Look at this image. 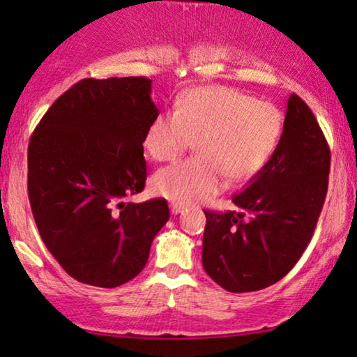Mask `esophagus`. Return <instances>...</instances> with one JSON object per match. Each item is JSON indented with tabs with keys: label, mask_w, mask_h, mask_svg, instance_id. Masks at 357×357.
<instances>
[{
	"label": "esophagus",
	"mask_w": 357,
	"mask_h": 357,
	"mask_svg": "<svg viewBox=\"0 0 357 357\" xmlns=\"http://www.w3.org/2000/svg\"><path fill=\"white\" fill-rule=\"evenodd\" d=\"M184 208H185V206L181 205V204H172V205H169V210H172L173 215H178V213L184 211Z\"/></svg>",
	"instance_id": "esophagus-1"
}]
</instances>
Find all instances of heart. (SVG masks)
Listing matches in <instances>:
<instances>
[{
	"label": "heart",
	"instance_id": "b5f03b06",
	"mask_svg": "<svg viewBox=\"0 0 357 357\" xmlns=\"http://www.w3.org/2000/svg\"><path fill=\"white\" fill-rule=\"evenodd\" d=\"M284 114L227 86L194 88L176 100V110L151 121L144 146L153 160L169 162L197 139V155L174 163L152 178L153 192L181 205L220 192L231 183L253 178L278 147Z\"/></svg>",
	"mask_w": 357,
	"mask_h": 357
}]
</instances>
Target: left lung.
<instances>
[{"mask_svg": "<svg viewBox=\"0 0 357 357\" xmlns=\"http://www.w3.org/2000/svg\"><path fill=\"white\" fill-rule=\"evenodd\" d=\"M331 149L314 114L295 93L268 163L232 197L237 210H204L202 264L232 294L285 278L301 258L326 202Z\"/></svg>", "mask_w": 357, "mask_h": 357, "instance_id": "left-lung-1", "label": "left lung"}]
</instances>
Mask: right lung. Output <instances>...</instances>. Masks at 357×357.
Returning a JSON list of instances; mask_svg holds the SVG:
<instances>
[{"label": "right lung", "instance_id": "add662e5", "mask_svg": "<svg viewBox=\"0 0 357 357\" xmlns=\"http://www.w3.org/2000/svg\"><path fill=\"white\" fill-rule=\"evenodd\" d=\"M152 79L84 78L54 100L29 142V200L46 248L68 275L114 289L144 269L169 218L165 199L125 202L147 178Z\"/></svg>", "mask_w": 357, "mask_h": 357}]
</instances>
